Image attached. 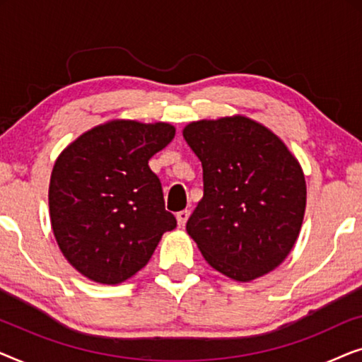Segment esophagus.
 Here are the masks:
<instances>
[{"instance_id":"34e87169","label":"esophagus","mask_w":362,"mask_h":362,"mask_svg":"<svg viewBox=\"0 0 362 362\" xmlns=\"http://www.w3.org/2000/svg\"><path fill=\"white\" fill-rule=\"evenodd\" d=\"M187 217H189V211H187V209L177 212V214H176L177 226H180V227H185V226H186V222H187Z\"/></svg>"}]
</instances>
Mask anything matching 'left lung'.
Wrapping results in <instances>:
<instances>
[{"instance_id": "1", "label": "left lung", "mask_w": 362, "mask_h": 362, "mask_svg": "<svg viewBox=\"0 0 362 362\" xmlns=\"http://www.w3.org/2000/svg\"><path fill=\"white\" fill-rule=\"evenodd\" d=\"M182 136L202 165L204 196L186 224L202 257L235 281L275 270L303 224L298 160L274 132L244 115L191 122Z\"/></svg>"}]
</instances>
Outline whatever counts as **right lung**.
<instances>
[{
    "instance_id": "obj_1",
    "label": "right lung",
    "mask_w": 362,
    "mask_h": 362,
    "mask_svg": "<svg viewBox=\"0 0 362 362\" xmlns=\"http://www.w3.org/2000/svg\"><path fill=\"white\" fill-rule=\"evenodd\" d=\"M165 122L110 120L64 148L49 182L59 249L88 280L122 284L151 259L176 219L148 161L175 138Z\"/></svg>"
}]
</instances>
